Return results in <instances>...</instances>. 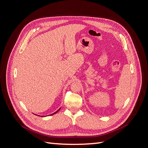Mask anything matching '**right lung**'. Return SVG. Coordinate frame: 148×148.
<instances>
[{
    "instance_id": "add662e5",
    "label": "right lung",
    "mask_w": 148,
    "mask_h": 148,
    "mask_svg": "<svg viewBox=\"0 0 148 148\" xmlns=\"http://www.w3.org/2000/svg\"><path fill=\"white\" fill-rule=\"evenodd\" d=\"M60 109H59V110H57V111H56V112H54V113H53V114H51V115H53V114H56V113H57V112H58V111H59V110H60ZM41 117H43V116H41Z\"/></svg>"
}]
</instances>
